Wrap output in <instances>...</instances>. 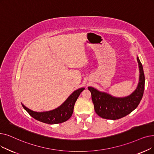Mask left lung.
Instances as JSON below:
<instances>
[{
  "label": "left lung",
  "mask_w": 154,
  "mask_h": 154,
  "mask_svg": "<svg viewBox=\"0 0 154 154\" xmlns=\"http://www.w3.org/2000/svg\"><path fill=\"white\" fill-rule=\"evenodd\" d=\"M139 67V80L135 90L125 97H115L99 91L93 87H88L97 115L104 119L115 120L130 114L135 109L143 97L145 88V75L143 66L137 57Z\"/></svg>",
  "instance_id": "obj_1"
}]
</instances>
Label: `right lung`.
<instances>
[{"mask_svg": "<svg viewBox=\"0 0 154 154\" xmlns=\"http://www.w3.org/2000/svg\"><path fill=\"white\" fill-rule=\"evenodd\" d=\"M84 89V88H81L74 91L63 103L51 111L36 112L28 108L23 103L21 104L24 109L38 121L50 125L61 123L67 121L72 116L77 99Z\"/></svg>", "mask_w": 154, "mask_h": 154, "instance_id": "add662e5", "label": "right lung"}]
</instances>
